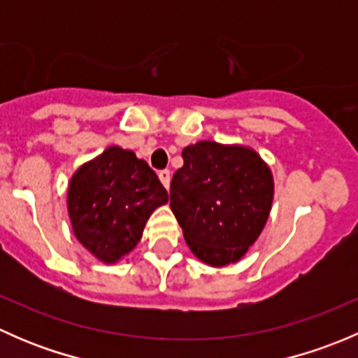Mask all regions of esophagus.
Masks as SVG:
<instances>
[{
    "mask_svg": "<svg viewBox=\"0 0 358 358\" xmlns=\"http://www.w3.org/2000/svg\"><path fill=\"white\" fill-rule=\"evenodd\" d=\"M159 180H161V183L166 187V189H169V182H171V171H169V169H161V171H159Z\"/></svg>",
    "mask_w": 358,
    "mask_h": 358,
    "instance_id": "34e87169",
    "label": "esophagus"
}]
</instances>
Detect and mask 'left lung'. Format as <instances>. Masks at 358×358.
I'll use <instances>...</instances> for the list:
<instances>
[{
    "mask_svg": "<svg viewBox=\"0 0 358 358\" xmlns=\"http://www.w3.org/2000/svg\"><path fill=\"white\" fill-rule=\"evenodd\" d=\"M169 197L190 251L211 266L239 262L268 220L273 180L255 150L199 142L182 152Z\"/></svg>",
    "mask_w": 358,
    "mask_h": 358,
    "instance_id": "1",
    "label": "left lung"
}]
</instances>
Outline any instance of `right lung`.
Here are the masks:
<instances>
[{"label":"right lung","mask_w":358,"mask_h":358,"mask_svg":"<svg viewBox=\"0 0 358 358\" xmlns=\"http://www.w3.org/2000/svg\"><path fill=\"white\" fill-rule=\"evenodd\" d=\"M168 192L154 169L131 150L109 147L74 173L67 208L79 243L106 263L142 239L143 227Z\"/></svg>","instance_id":"add662e5"}]
</instances>
